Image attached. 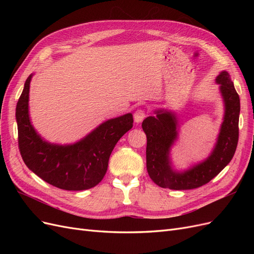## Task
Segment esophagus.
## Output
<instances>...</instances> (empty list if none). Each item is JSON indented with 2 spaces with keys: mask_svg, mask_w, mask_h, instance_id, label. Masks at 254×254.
I'll return each instance as SVG.
<instances>
[{
  "mask_svg": "<svg viewBox=\"0 0 254 254\" xmlns=\"http://www.w3.org/2000/svg\"><path fill=\"white\" fill-rule=\"evenodd\" d=\"M145 111L142 110V109H137L134 114H133V119H134V122L136 123V124H139V123H141L144 119H145Z\"/></svg>",
  "mask_w": 254,
  "mask_h": 254,
  "instance_id": "1",
  "label": "esophagus"
}]
</instances>
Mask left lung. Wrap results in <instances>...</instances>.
Masks as SVG:
<instances>
[{"label": "left lung", "mask_w": 254, "mask_h": 254, "mask_svg": "<svg viewBox=\"0 0 254 254\" xmlns=\"http://www.w3.org/2000/svg\"><path fill=\"white\" fill-rule=\"evenodd\" d=\"M225 105L224 121L210 156L186 171L173 167L171 150L179 135L177 114L171 110L158 109L153 117L146 118L142 128L147 137L146 167L157 186L171 190H191L210 182L232 160L238 142L240 96L227 71L216 77Z\"/></svg>", "instance_id": "8db88e82"}]
</instances>
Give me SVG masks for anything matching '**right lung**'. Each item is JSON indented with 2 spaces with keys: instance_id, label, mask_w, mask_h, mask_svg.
I'll list each match as a JSON object with an SVG mask.
<instances>
[{
  "instance_id": "add662e5",
  "label": "right lung",
  "mask_w": 254,
  "mask_h": 254,
  "mask_svg": "<svg viewBox=\"0 0 254 254\" xmlns=\"http://www.w3.org/2000/svg\"><path fill=\"white\" fill-rule=\"evenodd\" d=\"M28 76L16 108L21 156L26 166L42 180L66 190L94 188L106 175L115 144L132 128L131 113L102 123L78 142L60 145L45 141L29 119Z\"/></svg>"
}]
</instances>
